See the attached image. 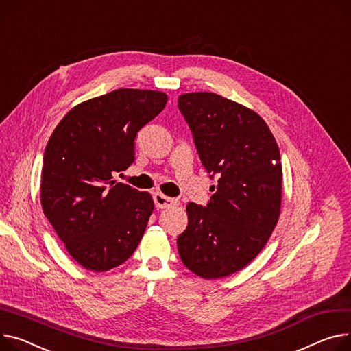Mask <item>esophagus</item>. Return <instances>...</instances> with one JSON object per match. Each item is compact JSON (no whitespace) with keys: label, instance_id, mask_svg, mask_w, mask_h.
<instances>
[{"label":"esophagus","instance_id":"1","mask_svg":"<svg viewBox=\"0 0 351 351\" xmlns=\"http://www.w3.org/2000/svg\"><path fill=\"white\" fill-rule=\"evenodd\" d=\"M154 203L156 208H168L176 204V200L172 197H168L162 193H155L154 195Z\"/></svg>","mask_w":351,"mask_h":351}]
</instances>
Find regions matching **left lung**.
Wrapping results in <instances>:
<instances>
[{"instance_id":"obj_1","label":"left lung","mask_w":351,"mask_h":351,"mask_svg":"<svg viewBox=\"0 0 351 351\" xmlns=\"http://www.w3.org/2000/svg\"><path fill=\"white\" fill-rule=\"evenodd\" d=\"M210 178L206 206L188 203L189 223L178 237L182 263L204 279L234 274L264 248L281 208L282 165L275 138L252 110L215 93L178 99Z\"/></svg>"}]
</instances>
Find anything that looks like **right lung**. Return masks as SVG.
Returning a JSON list of instances; mask_svg holds the SVG:
<instances>
[{"mask_svg":"<svg viewBox=\"0 0 351 351\" xmlns=\"http://www.w3.org/2000/svg\"><path fill=\"white\" fill-rule=\"evenodd\" d=\"M167 101L160 91L114 90L70 110L49 138L40 178L43 213L87 269L119 267L144 236L151 195L111 179L134 162L138 131Z\"/></svg>","mask_w":351,"mask_h":351,"instance_id":"add662e5","label":"right lung"}]
</instances>
